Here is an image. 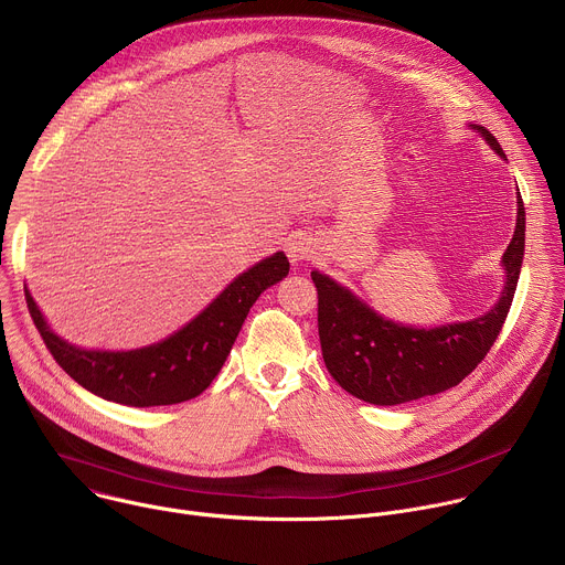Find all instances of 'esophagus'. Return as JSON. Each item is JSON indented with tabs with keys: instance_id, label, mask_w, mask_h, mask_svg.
<instances>
[{
	"instance_id": "obj_1",
	"label": "esophagus",
	"mask_w": 565,
	"mask_h": 565,
	"mask_svg": "<svg viewBox=\"0 0 565 565\" xmlns=\"http://www.w3.org/2000/svg\"><path fill=\"white\" fill-rule=\"evenodd\" d=\"M288 257H290V262L308 259L310 257V248L303 244V241H292V244L288 246Z\"/></svg>"
}]
</instances>
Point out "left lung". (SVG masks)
Segmentation results:
<instances>
[{"label": "left lung", "instance_id": "8db88e82", "mask_svg": "<svg viewBox=\"0 0 565 565\" xmlns=\"http://www.w3.org/2000/svg\"><path fill=\"white\" fill-rule=\"evenodd\" d=\"M505 158L499 140L476 127ZM516 227L503 255L505 290L499 303L478 319L440 329H409L373 312L353 292L321 273H310L317 288V327L321 355L335 382L371 405H402L443 393L462 382L497 342L510 312L525 250V207L516 196Z\"/></svg>", "mask_w": 565, "mask_h": 565}]
</instances>
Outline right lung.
<instances>
[{
    "label": "right lung",
    "mask_w": 565,
    "mask_h": 565,
    "mask_svg": "<svg viewBox=\"0 0 565 565\" xmlns=\"http://www.w3.org/2000/svg\"><path fill=\"white\" fill-rule=\"evenodd\" d=\"M290 270L277 253L238 275L199 317L153 347L109 353L83 351L57 338L26 290V306L53 360L87 391L127 407L177 405L203 393L221 371L257 297Z\"/></svg>",
    "instance_id": "obj_1"
}]
</instances>
